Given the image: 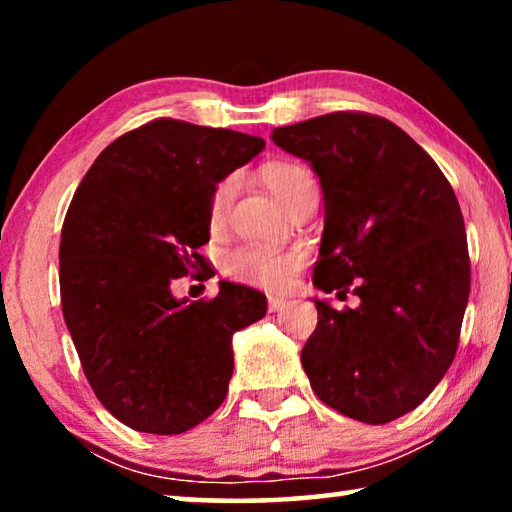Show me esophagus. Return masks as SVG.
I'll return each instance as SVG.
<instances>
[{"label": "esophagus", "instance_id": "esophagus-1", "mask_svg": "<svg viewBox=\"0 0 512 512\" xmlns=\"http://www.w3.org/2000/svg\"><path fill=\"white\" fill-rule=\"evenodd\" d=\"M289 305L287 298H277V296H268V311H280Z\"/></svg>", "mask_w": 512, "mask_h": 512}]
</instances>
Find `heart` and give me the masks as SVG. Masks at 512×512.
I'll return each mask as SVG.
<instances>
[{"label":"heart","instance_id":"b5f03b06","mask_svg":"<svg viewBox=\"0 0 512 512\" xmlns=\"http://www.w3.org/2000/svg\"><path fill=\"white\" fill-rule=\"evenodd\" d=\"M264 180L273 196L287 210L300 201L309 187H316L311 173L296 162H275L264 171ZM237 196V176H225L216 183L207 203V221L212 230H221L228 221L232 201ZM223 273L232 280L266 291H284L291 284L305 255L298 250H273L262 246H237L223 255Z\"/></svg>","mask_w":512,"mask_h":512}]
</instances>
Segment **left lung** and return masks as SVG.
Masks as SVG:
<instances>
[{
  "label": "left lung",
  "mask_w": 512,
  "mask_h": 512,
  "mask_svg": "<svg viewBox=\"0 0 512 512\" xmlns=\"http://www.w3.org/2000/svg\"><path fill=\"white\" fill-rule=\"evenodd\" d=\"M311 162L325 196L314 284L357 309L314 300L302 368L320 402L352 420L402 418L445 377L470 298L461 205L445 173L400 126L339 110L273 131Z\"/></svg>",
  "instance_id": "1"
}]
</instances>
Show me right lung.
<instances>
[{"instance_id":"right-lung-1","label":"right lung","mask_w":512,"mask_h":512,"mask_svg":"<svg viewBox=\"0 0 512 512\" xmlns=\"http://www.w3.org/2000/svg\"><path fill=\"white\" fill-rule=\"evenodd\" d=\"M262 137L169 117L117 137L85 173L60 235V302L94 395L126 427L185 433L219 409L235 368L232 334L266 296L221 282L176 300L173 282L212 277L207 203Z\"/></svg>"}]
</instances>
